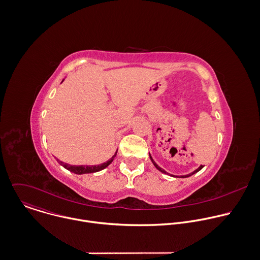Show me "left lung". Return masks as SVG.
<instances>
[{"label": "left lung", "instance_id": "8db88e82", "mask_svg": "<svg viewBox=\"0 0 260 260\" xmlns=\"http://www.w3.org/2000/svg\"><path fill=\"white\" fill-rule=\"evenodd\" d=\"M150 158H151V160H152V162H153V164H154V165H155V167H156V168H157V169H158V170H159V171H161V172H163V173H166V171H165V170H163V169H162V168H161V167H159V166H158V165H157V164H156V163H155V161H154V160H153V158H152V157H151V155H150ZM203 167H204V166H203V165H201V166H200V167H199V168H198V169H197V170H196V171H193V172H192V173H190V174H188V175H183V176H181V177H182V178H184V177H189V176H190V175H192V174H194V173H197V172H199V171H200V170H201V169H203Z\"/></svg>", "mask_w": 260, "mask_h": 260}]
</instances>
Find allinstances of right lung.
I'll return each mask as SVG.
<instances>
[{
  "instance_id": "add662e5",
  "label": "right lung",
  "mask_w": 260,
  "mask_h": 260,
  "mask_svg": "<svg viewBox=\"0 0 260 260\" xmlns=\"http://www.w3.org/2000/svg\"><path fill=\"white\" fill-rule=\"evenodd\" d=\"M116 153H117V151H116L115 154L111 157L110 160H108L107 162H105V163H103V164L97 165V166H73V165L66 164V163H63V162H61V161H59V160H57V161H58V163H59L62 167H64L66 169H68L69 171H71V172H73V173H75V174L94 173V172H98V171L103 170L104 168H106V167L113 161L114 157L116 156Z\"/></svg>"
}]
</instances>
